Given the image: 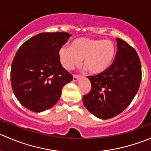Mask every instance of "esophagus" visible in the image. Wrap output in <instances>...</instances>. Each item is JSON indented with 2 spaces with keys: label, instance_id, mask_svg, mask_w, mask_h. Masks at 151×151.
Returning <instances> with one entry per match:
<instances>
[{
  "label": "esophagus",
  "instance_id": "1",
  "mask_svg": "<svg viewBox=\"0 0 151 151\" xmlns=\"http://www.w3.org/2000/svg\"><path fill=\"white\" fill-rule=\"evenodd\" d=\"M80 77H81V76L80 75H75V74H74V75L73 76V81L74 82L78 81V80L80 78Z\"/></svg>",
  "mask_w": 151,
  "mask_h": 151
}]
</instances>
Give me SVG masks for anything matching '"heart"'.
<instances>
[{"instance_id": "heart-1", "label": "heart", "mask_w": 151, "mask_h": 151, "mask_svg": "<svg viewBox=\"0 0 151 151\" xmlns=\"http://www.w3.org/2000/svg\"><path fill=\"white\" fill-rule=\"evenodd\" d=\"M115 55V47L112 42L85 37L74 39L70 47H62L58 51L59 60L65 69H73L83 59V66L93 74L109 68Z\"/></svg>"}]
</instances>
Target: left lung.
<instances>
[{
    "mask_svg": "<svg viewBox=\"0 0 151 151\" xmlns=\"http://www.w3.org/2000/svg\"><path fill=\"white\" fill-rule=\"evenodd\" d=\"M117 52L109 68L96 76H88L91 91L83 96L86 109L100 119L119 115L131 104L139 90L141 63L136 50L116 39Z\"/></svg>",
    "mask_w": 151,
    "mask_h": 151,
    "instance_id": "obj_1",
    "label": "left lung"
}]
</instances>
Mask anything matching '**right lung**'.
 Returning <instances> with one entry per match:
<instances>
[{
  "mask_svg": "<svg viewBox=\"0 0 151 151\" xmlns=\"http://www.w3.org/2000/svg\"><path fill=\"white\" fill-rule=\"evenodd\" d=\"M71 35L41 33L22 44L12 63L11 83L15 96L30 111L41 112L54 106L63 87L73 77L60 63L58 51Z\"/></svg>",
  "mask_w": 151,
  "mask_h": 151,
  "instance_id": "right-lung-1",
  "label": "right lung"
}]
</instances>
